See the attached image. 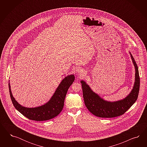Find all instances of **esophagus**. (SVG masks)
<instances>
[{
  "mask_svg": "<svg viewBox=\"0 0 147 147\" xmlns=\"http://www.w3.org/2000/svg\"><path fill=\"white\" fill-rule=\"evenodd\" d=\"M78 73L79 75H80V76L84 75V74H85V71H82V70H79V71H78Z\"/></svg>",
  "mask_w": 147,
  "mask_h": 147,
  "instance_id": "34e87169",
  "label": "esophagus"
}]
</instances>
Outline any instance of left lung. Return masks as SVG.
Listing matches in <instances>:
<instances>
[{"instance_id": "obj_1", "label": "left lung", "mask_w": 147, "mask_h": 147, "mask_svg": "<svg viewBox=\"0 0 147 147\" xmlns=\"http://www.w3.org/2000/svg\"><path fill=\"white\" fill-rule=\"evenodd\" d=\"M130 54L135 68V79L133 88L129 95L123 100L115 102L106 101L94 93L84 81H81L85 105L94 115L103 118H111L122 115L137 100L140 85L138 67L132 55L130 53Z\"/></svg>"}]
</instances>
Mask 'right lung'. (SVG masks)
<instances>
[{"label":"right lung","mask_w":147,"mask_h":147,"mask_svg":"<svg viewBox=\"0 0 147 147\" xmlns=\"http://www.w3.org/2000/svg\"><path fill=\"white\" fill-rule=\"evenodd\" d=\"M74 79L75 76L73 74L65 77L59 85L49 101L39 107L27 108L18 103L12 95L9 82L10 97L16 109L28 119L37 121L49 120L58 116L62 111L68 89L74 82Z\"/></svg>","instance_id":"add662e5"}]
</instances>
